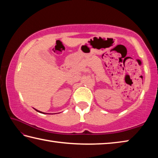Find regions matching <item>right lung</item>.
Segmentation results:
<instances>
[{
	"label": "right lung",
	"instance_id": "right-lung-1",
	"mask_svg": "<svg viewBox=\"0 0 158 158\" xmlns=\"http://www.w3.org/2000/svg\"><path fill=\"white\" fill-rule=\"evenodd\" d=\"M36 111L37 112H40V113H42V114H46V113H44V112H40V111H39V110H36V109H35Z\"/></svg>",
	"mask_w": 158,
	"mask_h": 158
}]
</instances>
